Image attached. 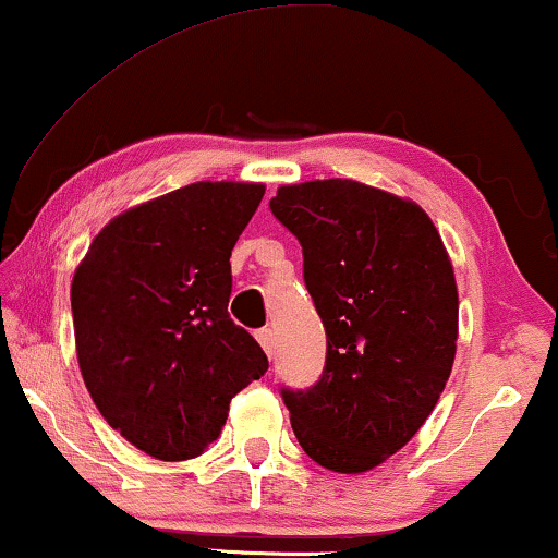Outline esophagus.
<instances>
[{"instance_id": "34e87169", "label": "esophagus", "mask_w": 558, "mask_h": 558, "mask_svg": "<svg viewBox=\"0 0 558 558\" xmlns=\"http://www.w3.org/2000/svg\"><path fill=\"white\" fill-rule=\"evenodd\" d=\"M256 340L262 342L264 353L271 357V355H274V348H277V332H274L271 327H264V330H258V332H256Z\"/></svg>"}]
</instances>
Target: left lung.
<instances>
[{
	"label": "left lung",
	"instance_id": "1",
	"mask_svg": "<svg viewBox=\"0 0 558 558\" xmlns=\"http://www.w3.org/2000/svg\"><path fill=\"white\" fill-rule=\"evenodd\" d=\"M269 208L302 243L327 332L317 384L281 391L296 441L327 470L368 472L422 429L452 373V262L416 203L363 182L281 185Z\"/></svg>",
	"mask_w": 558,
	"mask_h": 558
}]
</instances>
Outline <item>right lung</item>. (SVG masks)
<instances>
[{
    "mask_svg": "<svg viewBox=\"0 0 558 558\" xmlns=\"http://www.w3.org/2000/svg\"><path fill=\"white\" fill-rule=\"evenodd\" d=\"M262 182H193L101 228L73 274L75 353L90 399L165 462L218 439L231 399L269 368L228 317L231 251Z\"/></svg>",
    "mask_w": 558,
    "mask_h": 558,
    "instance_id": "obj_1",
    "label": "right lung"
}]
</instances>
